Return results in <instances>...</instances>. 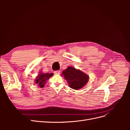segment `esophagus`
I'll return each mask as SVG.
<instances>
[{"instance_id": "34e87169", "label": "esophagus", "mask_w": 130, "mask_h": 130, "mask_svg": "<svg viewBox=\"0 0 130 130\" xmlns=\"http://www.w3.org/2000/svg\"><path fill=\"white\" fill-rule=\"evenodd\" d=\"M54 73L56 75H60V74L61 73V72L60 70H56V71L54 72Z\"/></svg>"}]
</instances>
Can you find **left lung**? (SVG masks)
Returning <instances> with one entry per match:
<instances>
[{"label":"left lung","mask_w":130,"mask_h":130,"mask_svg":"<svg viewBox=\"0 0 130 130\" xmlns=\"http://www.w3.org/2000/svg\"><path fill=\"white\" fill-rule=\"evenodd\" d=\"M61 75H63L67 81L69 87L75 90L84 87L89 80V76L87 74L72 67H68L64 70Z\"/></svg>","instance_id":"left-lung-1"}]
</instances>
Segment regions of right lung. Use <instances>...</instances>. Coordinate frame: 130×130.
Segmentation results:
<instances>
[{
  "label": "right lung",
  "instance_id": "obj_1",
  "mask_svg": "<svg viewBox=\"0 0 130 130\" xmlns=\"http://www.w3.org/2000/svg\"><path fill=\"white\" fill-rule=\"evenodd\" d=\"M53 75V73L49 74L41 72L36 77V80L35 81V83L38 85V86H39L41 88L44 87V85L46 84L47 80L49 79L50 77H52Z\"/></svg>",
  "mask_w": 130,
  "mask_h": 130
}]
</instances>
